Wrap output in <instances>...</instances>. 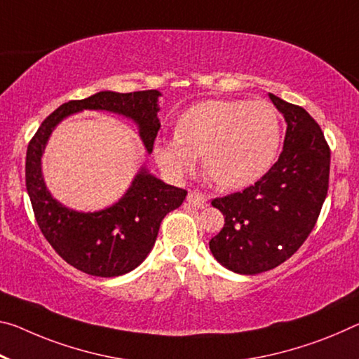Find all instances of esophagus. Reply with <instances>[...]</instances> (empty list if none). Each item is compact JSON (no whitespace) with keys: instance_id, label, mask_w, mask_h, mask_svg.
I'll return each mask as SVG.
<instances>
[{"instance_id":"obj_1","label":"esophagus","mask_w":359,"mask_h":359,"mask_svg":"<svg viewBox=\"0 0 359 359\" xmlns=\"http://www.w3.org/2000/svg\"><path fill=\"white\" fill-rule=\"evenodd\" d=\"M187 203H189L190 206H193V208L204 209L208 206V196L203 195L201 191L193 190V191L189 193V195H187Z\"/></svg>"}]
</instances>
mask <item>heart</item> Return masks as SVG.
<instances>
[{"instance_id": "1", "label": "heart", "mask_w": 359, "mask_h": 359, "mask_svg": "<svg viewBox=\"0 0 359 359\" xmlns=\"http://www.w3.org/2000/svg\"><path fill=\"white\" fill-rule=\"evenodd\" d=\"M283 137L276 108L265 100H206L177 123V134L153 145L159 166L184 177L203 158L206 177L224 190L257 182L275 163Z\"/></svg>"}]
</instances>
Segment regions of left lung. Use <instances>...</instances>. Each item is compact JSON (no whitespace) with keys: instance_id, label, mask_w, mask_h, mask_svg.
I'll list each match as a JSON object with an SVG mask.
<instances>
[{"instance_id":"8db88e82","label":"left lung","mask_w":359,"mask_h":359,"mask_svg":"<svg viewBox=\"0 0 359 359\" xmlns=\"http://www.w3.org/2000/svg\"><path fill=\"white\" fill-rule=\"evenodd\" d=\"M269 97L287 124L280 158L254 185L212 201L225 225L209 249L240 275H257L291 257L315 226L329 187L331 150L321 128L302 107Z\"/></svg>"}]
</instances>
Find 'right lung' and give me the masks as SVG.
<instances>
[{
    "label": "right lung",
    "mask_w": 359,
    "mask_h": 359,
    "mask_svg": "<svg viewBox=\"0 0 359 359\" xmlns=\"http://www.w3.org/2000/svg\"><path fill=\"white\" fill-rule=\"evenodd\" d=\"M156 89L139 93L100 90L70 100L44 119L27 149L25 182L38 226L55 252L88 275L113 278L133 271L155 246L164 215L184 203L187 191L164 184L142 166L119 200L105 209L79 212L59 203L44 184L41 158L62 119L84 110H105L135 123L145 150L151 153L159 130Z\"/></svg>",
    "instance_id": "add662e5"
}]
</instances>
